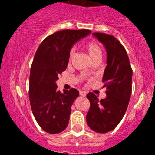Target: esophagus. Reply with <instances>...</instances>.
I'll return each instance as SVG.
<instances>
[{
    "mask_svg": "<svg viewBox=\"0 0 155 155\" xmlns=\"http://www.w3.org/2000/svg\"><path fill=\"white\" fill-rule=\"evenodd\" d=\"M80 95L82 97H85L86 96V92L85 91H80Z\"/></svg>",
    "mask_w": 155,
    "mask_h": 155,
    "instance_id": "esophagus-1",
    "label": "esophagus"
}]
</instances>
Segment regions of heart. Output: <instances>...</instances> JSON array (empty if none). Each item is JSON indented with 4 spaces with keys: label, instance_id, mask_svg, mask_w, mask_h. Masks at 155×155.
I'll list each match as a JSON object with an SVG mask.
<instances>
[{
    "label": "heart",
    "instance_id": "b5f03b06",
    "mask_svg": "<svg viewBox=\"0 0 155 155\" xmlns=\"http://www.w3.org/2000/svg\"><path fill=\"white\" fill-rule=\"evenodd\" d=\"M86 48H87L88 53H89L91 58H94L95 57H98V56H102V50H101V47L99 46V45L95 41H90L87 43L86 45ZM74 54V50H71L70 52V58L72 57Z\"/></svg>",
    "mask_w": 155,
    "mask_h": 155
}]
</instances>
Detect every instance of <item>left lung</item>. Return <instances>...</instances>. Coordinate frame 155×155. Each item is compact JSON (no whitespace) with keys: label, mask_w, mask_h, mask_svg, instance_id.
<instances>
[{"label":"left lung","mask_w":155,"mask_h":155,"mask_svg":"<svg viewBox=\"0 0 155 155\" xmlns=\"http://www.w3.org/2000/svg\"><path fill=\"white\" fill-rule=\"evenodd\" d=\"M105 46L107 53L102 82L106 87V98L98 100L89 92V111L86 116L88 127L100 134L113 130L125 115L132 91V75L125 48L114 36L105 33L92 34Z\"/></svg>","instance_id":"obj_1"}]
</instances>
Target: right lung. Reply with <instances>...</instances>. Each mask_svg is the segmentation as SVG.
<instances>
[{
	"label": "right lung",
	"instance_id": "add662e5",
	"mask_svg": "<svg viewBox=\"0 0 155 155\" xmlns=\"http://www.w3.org/2000/svg\"><path fill=\"white\" fill-rule=\"evenodd\" d=\"M90 33L87 29L57 31L46 37L35 53L30 71V104L39 127L49 134H58L68 127L79 91L71 88L61 92L56 81L68 67L72 46Z\"/></svg>",
	"mask_w": 155,
	"mask_h": 155
}]
</instances>
